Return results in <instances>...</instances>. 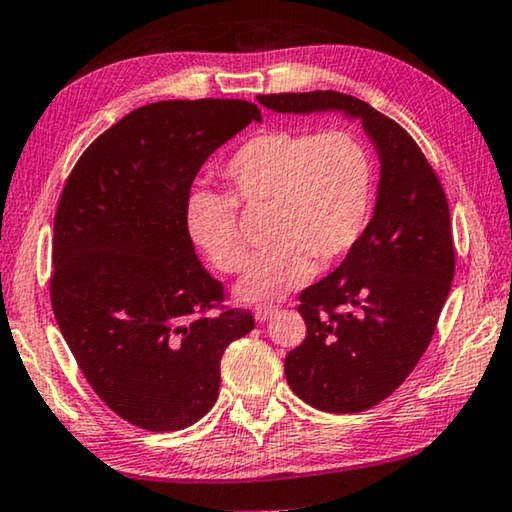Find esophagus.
Here are the masks:
<instances>
[{"instance_id": "1", "label": "esophagus", "mask_w": 512, "mask_h": 512, "mask_svg": "<svg viewBox=\"0 0 512 512\" xmlns=\"http://www.w3.org/2000/svg\"><path fill=\"white\" fill-rule=\"evenodd\" d=\"M274 313H277V306H272V304H258L256 309H254V318H256L258 322H263V320H267V318H272Z\"/></svg>"}]
</instances>
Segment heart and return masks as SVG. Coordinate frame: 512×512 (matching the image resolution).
I'll use <instances>...</instances> for the list:
<instances>
[{"mask_svg": "<svg viewBox=\"0 0 512 512\" xmlns=\"http://www.w3.org/2000/svg\"><path fill=\"white\" fill-rule=\"evenodd\" d=\"M229 194L194 187L185 226L222 272L245 270L249 247L238 206L267 210L263 254L251 261L238 295L267 302L334 267L364 233L373 196V164L357 137L343 130L309 135L270 128L249 137L224 162Z\"/></svg>", "mask_w": 512, "mask_h": 512, "instance_id": "obj_1", "label": "heart"}]
</instances>
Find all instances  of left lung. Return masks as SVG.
Masks as SVG:
<instances>
[{"instance_id":"obj_1","label":"left lung","mask_w":512,"mask_h":512,"mask_svg":"<svg viewBox=\"0 0 512 512\" xmlns=\"http://www.w3.org/2000/svg\"><path fill=\"white\" fill-rule=\"evenodd\" d=\"M274 112H345L380 155L373 219L332 274L300 293L302 345L286 355V380L322 412H364L414 371L451 290L455 245L444 187L405 128L338 91L270 93Z\"/></svg>"}]
</instances>
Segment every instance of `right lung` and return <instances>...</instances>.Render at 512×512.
I'll return each instance as SVG.
<instances>
[{"label":"right lung","mask_w":512,"mask_h":512,"mask_svg":"<svg viewBox=\"0 0 512 512\" xmlns=\"http://www.w3.org/2000/svg\"><path fill=\"white\" fill-rule=\"evenodd\" d=\"M261 121L247 100H164L93 141L54 215L50 300L86 382L151 432L192 426L215 405L222 355L254 329L224 306L196 258L185 199L201 164Z\"/></svg>","instance_id":"1"}]
</instances>
